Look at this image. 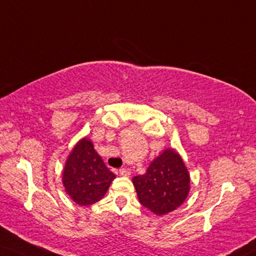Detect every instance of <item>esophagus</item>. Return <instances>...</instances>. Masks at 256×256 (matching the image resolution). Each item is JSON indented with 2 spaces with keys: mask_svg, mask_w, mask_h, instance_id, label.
Returning a JSON list of instances; mask_svg holds the SVG:
<instances>
[{
  "mask_svg": "<svg viewBox=\"0 0 256 256\" xmlns=\"http://www.w3.org/2000/svg\"><path fill=\"white\" fill-rule=\"evenodd\" d=\"M119 174H120L122 176L128 177L131 174V170L128 169V168H122V169H119Z\"/></svg>",
  "mask_w": 256,
  "mask_h": 256,
  "instance_id": "esophagus-1",
  "label": "esophagus"
}]
</instances>
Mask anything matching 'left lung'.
I'll use <instances>...</instances> for the list:
<instances>
[{
  "mask_svg": "<svg viewBox=\"0 0 256 256\" xmlns=\"http://www.w3.org/2000/svg\"><path fill=\"white\" fill-rule=\"evenodd\" d=\"M139 203L156 215L176 210L190 192V174L174 148H164L144 174L132 178Z\"/></svg>",
  "mask_w": 256,
  "mask_h": 256,
  "instance_id": "1",
  "label": "left lung"
}]
</instances>
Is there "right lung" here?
<instances>
[{
    "label": "right lung",
    "mask_w": 256,
    "mask_h": 256,
    "mask_svg": "<svg viewBox=\"0 0 256 256\" xmlns=\"http://www.w3.org/2000/svg\"><path fill=\"white\" fill-rule=\"evenodd\" d=\"M114 178L116 174L105 166L87 137L74 145L62 170L64 192L79 206L94 204L102 200Z\"/></svg>",
    "instance_id": "right-lung-1"
}]
</instances>
